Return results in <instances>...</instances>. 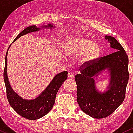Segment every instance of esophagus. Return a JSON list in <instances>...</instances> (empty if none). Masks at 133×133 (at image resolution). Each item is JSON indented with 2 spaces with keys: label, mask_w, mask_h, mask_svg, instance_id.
Segmentation results:
<instances>
[{
  "label": "esophagus",
  "mask_w": 133,
  "mask_h": 133,
  "mask_svg": "<svg viewBox=\"0 0 133 133\" xmlns=\"http://www.w3.org/2000/svg\"><path fill=\"white\" fill-rule=\"evenodd\" d=\"M68 78H73L74 77V74L73 72H69L68 74Z\"/></svg>",
  "instance_id": "1"
}]
</instances>
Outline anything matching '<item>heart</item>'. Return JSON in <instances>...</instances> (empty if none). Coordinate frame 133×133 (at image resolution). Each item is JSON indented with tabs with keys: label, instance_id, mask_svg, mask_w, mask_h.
I'll use <instances>...</instances> for the list:
<instances>
[{
	"label": "heart",
	"instance_id": "1",
	"mask_svg": "<svg viewBox=\"0 0 133 133\" xmlns=\"http://www.w3.org/2000/svg\"><path fill=\"white\" fill-rule=\"evenodd\" d=\"M63 52L68 56L80 55V59L83 62H89L99 56V45L85 38H77L70 39L64 44Z\"/></svg>",
	"mask_w": 133,
	"mask_h": 133
}]
</instances>
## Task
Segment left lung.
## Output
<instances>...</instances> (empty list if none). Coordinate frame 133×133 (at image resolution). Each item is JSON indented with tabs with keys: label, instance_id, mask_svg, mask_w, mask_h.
<instances>
[{
	"label": "left lung",
	"instance_id": "left-lung-1",
	"mask_svg": "<svg viewBox=\"0 0 133 133\" xmlns=\"http://www.w3.org/2000/svg\"><path fill=\"white\" fill-rule=\"evenodd\" d=\"M105 38L116 51L85 63L80 74L75 77L79 106L85 114L96 119L107 117L123 103L129 80V59L124 49L114 37L105 36ZM106 69L111 77L109 89L101 93L95 88L93 78Z\"/></svg>",
	"mask_w": 133,
	"mask_h": 133
}]
</instances>
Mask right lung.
<instances>
[{
  "label": "right lung",
  "mask_w": 133,
  "mask_h": 133,
  "mask_svg": "<svg viewBox=\"0 0 133 133\" xmlns=\"http://www.w3.org/2000/svg\"><path fill=\"white\" fill-rule=\"evenodd\" d=\"M55 26L52 24L43 26V28H52ZM41 29L36 26H31L24 29L19 35L16 37L13 42L16 41V39L20 38L22 36L31 32H36ZM11 45V44H10ZM10 45L9 47V48ZM8 48V50H9ZM7 50V51H8ZM5 55V68L4 71V80L5 82V88H6L7 97L9 102L10 106L12 107L17 114L24 118L29 120H36L43 117L50 112L53 108L55 104L56 95L58 91L59 87L62 86L63 83L66 80L67 71H64L63 72L57 74L53 78L48 86L43 90V92L38 97L34 99L27 100L21 97L17 93L14 92L10 86L9 81L7 74V53Z\"/></svg>",
  "instance_id": "1"
}]
</instances>
